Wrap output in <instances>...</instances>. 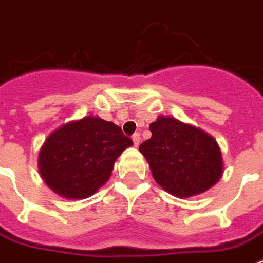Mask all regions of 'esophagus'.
<instances>
[{
  "mask_svg": "<svg viewBox=\"0 0 263 263\" xmlns=\"http://www.w3.org/2000/svg\"><path fill=\"white\" fill-rule=\"evenodd\" d=\"M132 142H134V144H135V147H138L140 143V135L139 134H134L132 135Z\"/></svg>",
  "mask_w": 263,
  "mask_h": 263,
  "instance_id": "obj_1",
  "label": "esophagus"
}]
</instances>
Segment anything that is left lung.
I'll use <instances>...</instances> for the list:
<instances>
[{
  "label": "left lung",
  "mask_w": 263,
  "mask_h": 263,
  "mask_svg": "<svg viewBox=\"0 0 263 263\" xmlns=\"http://www.w3.org/2000/svg\"><path fill=\"white\" fill-rule=\"evenodd\" d=\"M148 128L152 138L140 144L139 152L165 191L176 198H191L220 180L222 154L208 132L169 116H158Z\"/></svg>",
  "instance_id": "left-lung-1"
}]
</instances>
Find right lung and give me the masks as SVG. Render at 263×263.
I'll return each mask as SVG.
<instances>
[{
	"label": "right lung",
	"mask_w": 263,
	"mask_h": 263,
	"mask_svg": "<svg viewBox=\"0 0 263 263\" xmlns=\"http://www.w3.org/2000/svg\"><path fill=\"white\" fill-rule=\"evenodd\" d=\"M132 144L119 125L98 116L72 120L43 142L39 175L61 198L84 199L106 183L116 160Z\"/></svg>",
	"instance_id": "right-lung-1"
}]
</instances>
